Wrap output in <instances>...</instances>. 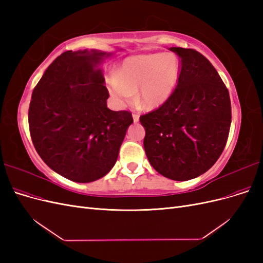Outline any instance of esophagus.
<instances>
[{
  "mask_svg": "<svg viewBox=\"0 0 263 263\" xmlns=\"http://www.w3.org/2000/svg\"><path fill=\"white\" fill-rule=\"evenodd\" d=\"M133 118H134V122L137 123L139 121V115L137 113H134L133 114Z\"/></svg>",
  "mask_w": 263,
  "mask_h": 263,
  "instance_id": "1",
  "label": "esophagus"
}]
</instances>
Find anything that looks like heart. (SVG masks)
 I'll return each instance as SVG.
<instances>
[{"label": "heart", "instance_id": "heart-1", "mask_svg": "<svg viewBox=\"0 0 263 263\" xmlns=\"http://www.w3.org/2000/svg\"><path fill=\"white\" fill-rule=\"evenodd\" d=\"M181 62L172 52L132 55L109 79L110 92L121 102L129 101L137 91L139 104L145 108L160 106L176 87Z\"/></svg>", "mask_w": 263, "mask_h": 263}]
</instances>
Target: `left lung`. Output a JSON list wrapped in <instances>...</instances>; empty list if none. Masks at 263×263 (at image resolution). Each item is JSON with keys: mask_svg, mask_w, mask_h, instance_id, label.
<instances>
[{"mask_svg": "<svg viewBox=\"0 0 263 263\" xmlns=\"http://www.w3.org/2000/svg\"><path fill=\"white\" fill-rule=\"evenodd\" d=\"M181 58L176 89L161 106L140 116L150 164L176 181L211 169L224 150L232 105L226 85L212 63L194 49L171 47Z\"/></svg>", "mask_w": 263, "mask_h": 263, "instance_id": "8db88e82", "label": "left lung"}]
</instances>
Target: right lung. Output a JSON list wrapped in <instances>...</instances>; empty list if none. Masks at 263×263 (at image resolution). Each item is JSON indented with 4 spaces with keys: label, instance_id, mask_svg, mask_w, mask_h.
I'll return each instance as SVG.
<instances>
[{
    "label": "right lung",
    "instance_id": "obj_1",
    "mask_svg": "<svg viewBox=\"0 0 263 263\" xmlns=\"http://www.w3.org/2000/svg\"><path fill=\"white\" fill-rule=\"evenodd\" d=\"M110 53L68 50L55 58L31 94L28 125L34 147L60 176L79 183L113 168L133 116L107 108L100 65Z\"/></svg>",
    "mask_w": 263,
    "mask_h": 263
}]
</instances>
